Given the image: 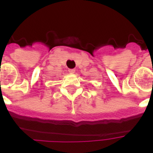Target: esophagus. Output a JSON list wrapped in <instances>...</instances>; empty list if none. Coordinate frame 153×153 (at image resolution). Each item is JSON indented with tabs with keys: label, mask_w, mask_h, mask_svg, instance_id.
<instances>
[{
	"label": "esophagus",
	"mask_w": 153,
	"mask_h": 153,
	"mask_svg": "<svg viewBox=\"0 0 153 153\" xmlns=\"http://www.w3.org/2000/svg\"><path fill=\"white\" fill-rule=\"evenodd\" d=\"M68 71L70 74H74L75 73V69H69Z\"/></svg>",
	"instance_id": "34e87169"
}]
</instances>
